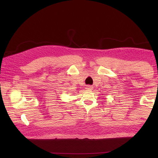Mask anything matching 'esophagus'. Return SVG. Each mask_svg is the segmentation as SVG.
I'll return each instance as SVG.
<instances>
[{
  "instance_id": "34e87169",
  "label": "esophagus",
  "mask_w": 158,
  "mask_h": 158,
  "mask_svg": "<svg viewBox=\"0 0 158 158\" xmlns=\"http://www.w3.org/2000/svg\"><path fill=\"white\" fill-rule=\"evenodd\" d=\"M85 89H87L88 90H91L92 89V86H91V85H87L86 88H85Z\"/></svg>"
}]
</instances>
